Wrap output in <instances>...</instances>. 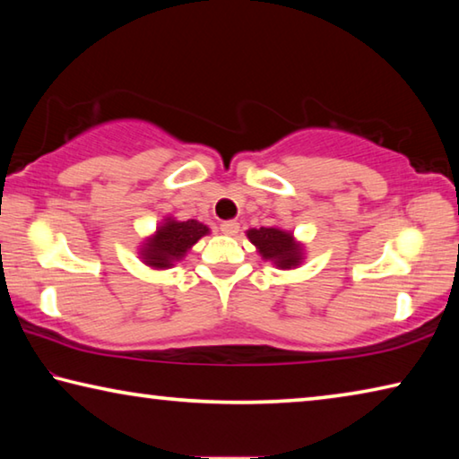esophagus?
I'll use <instances>...</instances> for the list:
<instances>
[{"mask_svg": "<svg viewBox=\"0 0 459 459\" xmlns=\"http://www.w3.org/2000/svg\"><path fill=\"white\" fill-rule=\"evenodd\" d=\"M221 230L224 232V235L235 237L237 232H238V222H237V221H224V222L221 224Z\"/></svg>", "mask_w": 459, "mask_h": 459, "instance_id": "34e87169", "label": "esophagus"}]
</instances>
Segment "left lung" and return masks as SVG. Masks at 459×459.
Segmentation results:
<instances>
[{
  "mask_svg": "<svg viewBox=\"0 0 459 459\" xmlns=\"http://www.w3.org/2000/svg\"><path fill=\"white\" fill-rule=\"evenodd\" d=\"M247 237L257 247L259 255L265 261L275 263L279 269H293L298 267L304 259V247L293 238L291 232L275 229V227H261L248 229Z\"/></svg>",
  "mask_w": 459,
  "mask_h": 459,
  "instance_id": "1",
  "label": "left lung"
}]
</instances>
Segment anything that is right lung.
I'll list each match as a JSON object with an SVG mask.
<instances>
[{"label": "right lung", "instance_id": "obj_1", "mask_svg": "<svg viewBox=\"0 0 459 459\" xmlns=\"http://www.w3.org/2000/svg\"><path fill=\"white\" fill-rule=\"evenodd\" d=\"M204 235H208V227L198 221L190 219L182 222L166 219L153 232V237L145 240L139 255L145 265L153 269H169Z\"/></svg>", "mask_w": 459, "mask_h": 459}]
</instances>
